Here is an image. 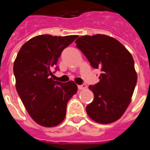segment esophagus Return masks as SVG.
<instances>
[{"mask_svg":"<svg viewBox=\"0 0 150 150\" xmlns=\"http://www.w3.org/2000/svg\"><path fill=\"white\" fill-rule=\"evenodd\" d=\"M87 88V85L86 84H81V85H78V89L79 90H84Z\"/></svg>","mask_w":150,"mask_h":150,"instance_id":"obj_1","label":"esophagus"}]
</instances>
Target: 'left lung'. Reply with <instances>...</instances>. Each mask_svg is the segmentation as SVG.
I'll list each match as a JSON object with an SVG mask.
<instances>
[{"label": "left lung", "mask_w": 150, "mask_h": 150, "mask_svg": "<svg viewBox=\"0 0 150 150\" xmlns=\"http://www.w3.org/2000/svg\"><path fill=\"white\" fill-rule=\"evenodd\" d=\"M76 43L91 66L102 71L100 82L88 87L94 100L86 107L88 115L99 123L115 122L128 108L137 83L132 55L120 42L106 35L81 36Z\"/></svg>", "instance_id": "8db88e82"}]
</instances>
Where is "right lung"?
Here are the masks:
<instances>
[{"mask_svg": "<svg viewBox=\"0 0 150 150\" xmlns=\"http://www.w3.org/2000/svg\"><path fill=\"white\" fill-rule=\"evenodd\" d=\"M78 35L33 37L22 46L14 62L16 88L26 110L38 124L53 127L62 122L67 103L77 92L73 81L53 79L61 53Z\"/></svg>", "mask_w": 150, "mask_h": 150, "instance_id": "1", "label": "right lung"}]
</instances>
